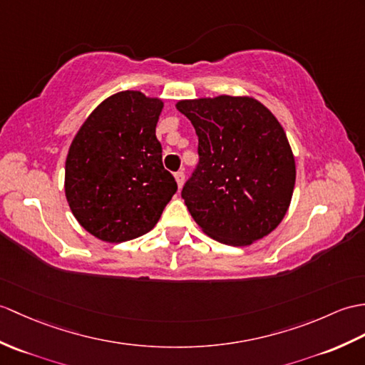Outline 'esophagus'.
Listing matches in <instances>:
<instances>
[{"instance_id": "esophagus-1", "label": "esophagus", "mask_w": 365, "mask_h": 365, "mask_svg": "<svg viewBox=\"0 0 365 365\" xmlns=\"http://www.w3.org/2000/svg\"><path fill=\"white\" fill-rule=\"evenodd\" d=\"M174 177H175V182H177V186H179V190L182 188L183 186V182H185V174H183V171H179V173H175L174 174Z\"/></svg>"}]
</instances>
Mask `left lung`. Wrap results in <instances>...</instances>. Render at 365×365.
Returning a JSON list of instances; mask_svg holds the SVG:
<instances>
[{"instance_id":"8db88e82","label":"left lung","mask_w":365,"mask_h":365,"mask_svg":"<svg viewBox=\"0 0 365 365\" xmlns=\"http://www.w3.org/2000/svg\"><path fill=\"white\" fill-rule=\"evenodd\" d=\"M196 129L199 165L182 197L210 238L250 245L283 221L295 186V158L275 115L252 96L182 99Z\"/></svg>"}]
</instances>
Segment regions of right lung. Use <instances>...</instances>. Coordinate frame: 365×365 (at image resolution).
<instances>
[{
	"label": "right lung",
	"instance_id": "right-lung-1",
	"mask_svg": "<svg viewBox=\"0 0 365 365\" xmlns=\"http://www.w3.org/2000/svg\"><path fill=\"white\" fill-rule=\"evenodd\" d=\"M163 99L124 90L104 99L68 149L65 196L95 238L124 242L150 232L177 191L155 127Z\"/></svg>",
	"mask_w": 365,
	"mask_h": 365
}]
</instances>
